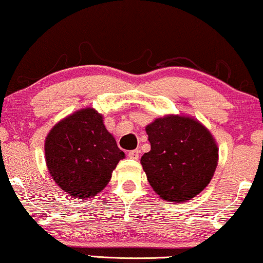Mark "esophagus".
<instances>
[{
	"mask_svg": "<svg viewBox=\"0 0 263 263\" xmlns=\"http://www.w3.org/2000/svg\"><path fill=\"white\" fill-rule=\"evenodd\" d=\"M128 157L130 159H134V160H138L140 157V151L139 149H134V151H130L128 153Z\"/></svg>",
	"mask_w": 263,
	"mask_h": 263,
	"instance_id": "esophagus-1",
	"label": "esophagus"
}]
</instances>
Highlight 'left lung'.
Masks as SVG:
<instances>
[{"mask_svg":"<svg viewBox=\"0 0 263 263\" xmlns=\"http://www.w3.org/2000/svg\"><path fill=\"white\" fill-rule=\"evenodd\" d=\"M151 151L141 158L147 179L167 201H184L203 191L214 177L218 148L198 121L181 116L157 119L146 127Z\"/></svg>","mask_w":263,"mask_h":263,"instance_id":"8db88e82","label":"left lung"}]
</instances>
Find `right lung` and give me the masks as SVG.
Wrapping results in <instances>:
<instances>
[{
    "instance_id": "1",
    "label": "right lung",
    "mask_w": 263,
    "mask_h": 263,
    "mask_svg": "<svg viewBox=\"0 0 263 263\" xmlns=\"http://www.w3.org/2000/svg\"><path fill=\"white\" fill-rule=\"evenodd\" d=\"M45 154L49 174L76 198L101 192L124 153L106 130L101 114L87 108L60 121L46 138Z\"/></svg>"
}]
</instances>
